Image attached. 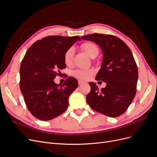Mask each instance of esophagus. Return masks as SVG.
<instances>
[{
    "label": "esophagus",
    "instance_id": "obj_1",
    "mask_svg": "<svg viewBox=\"0 0 157 157\" xmlns=\"http://www.w3.org/2000/svg\"><path fill=\"white\" fill-rule=\"evenodd\" d=\"M78 85L79 86H81V85H82L83 84H84V82H82V81H81V80H78Z\"/></svg>",
    "mask_w": 157,
    "mask_h": 157
}]
</instances>
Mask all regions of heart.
<instances>
[{"label":"heart","mask_w":157,"mask_h":157,"mask_svg":"<svg viewBox=\"0 0 157 157\" xmlns=\"http://www.w3.org/2000/svg\"><path fill=\"white\" fill-rule=\"evenodd\" d=\"M86 53L92 58H95L99 54V48L98 46L92 42H84L80 46ZM74 56V48L73 47L68 48L64 54V62L66 65L71 64ZM95 73V71L93 69H77L72 72L73 77L81 80H88Z\"/></svg>","instance_id":"1"}]
</instances>
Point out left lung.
Returning <instances> with one entry per match:
<instances>
[{"label": "left lung", "instance_id": "left-lung-1", "mask_svg": "<svg viewBox=\"0 0 157 157\" xmlns=\"http://www.w3.org/2000/svg\"><path fill=\"white\" fill-rule=\"evenodd\" d=\"M97 43L103 51L101 67L96 80L106 82L99 90L94 82H89L91 90L86 101L94 110L110 117L125 113L136 94L138 69L129 47L112 35L94 34L81 37Z\"/></svg>", "mask_w": 157, "mask_h": 157}]
</instances>
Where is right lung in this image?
I'll return each mask as SVG.
<instances>
[{
	"label": "right lung",
	"instance_id": "right-lung-1",
	"mask_svg": "<svg viewBox=\"0 0 157 157\" xmlns=\"http://www.w3.org/2000/svg\"><path fill=\"white\" fill-rule=\"evenodd\" d=\"M80 40L78 36L52 35L34 42L21 61L20 87L27 109L41 121H49L67 109L70 95L78 87V82L69 77L62 84L54 79L66 68L65 51Z\"/></svg>",
	"mask_w": 157,
	"mask_h": 157
}]
</instances>
